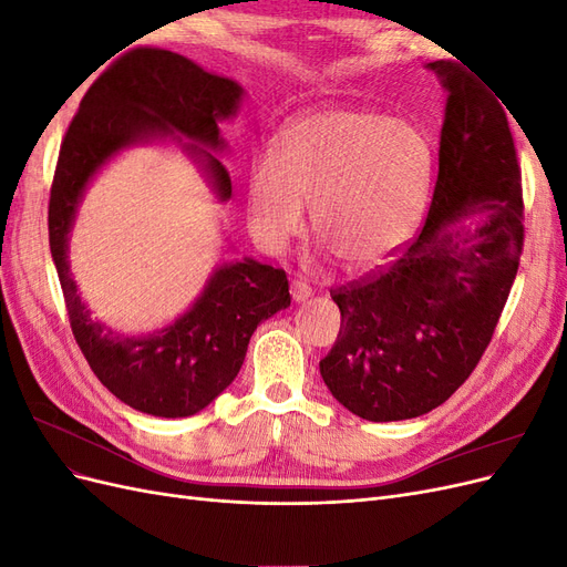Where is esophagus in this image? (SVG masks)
<instances>
[{
  "instance_id": "34e87169",
  "label": "esophagus",
  "mask_w": 567,
  "mask_h": 567,
  "mask_svg": "<svg viewBox=\"0 0 567 567\" xmlns=\"http://www.w3.org/2000/svg\"><path fill=\"white\" fill-rule=\"evenodd\" d=\"M290 296H293L296 302H305L307 298L312 296V288L307 286L305 281H293V284H290Z\"/></svg>"
}]
</instances>
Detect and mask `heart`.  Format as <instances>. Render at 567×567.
Instances as JSON below:
<instances>
[{"label":"heart","mask_w":567,"mask_h":567,"mask_svg":"<svg viewBox=\"0 0 567 567\" xmlns=\"http://www.w3.org/2000/svg\"><path fill=\"white\" fill-rule=\"evenodd\" d=\"M433 146L406 117L329 106L290 120L248 175V225L265 250L315 229L354 271L385 265L423 217Z\"/></svg>","instance_id":"obj_1"}]
</instances>
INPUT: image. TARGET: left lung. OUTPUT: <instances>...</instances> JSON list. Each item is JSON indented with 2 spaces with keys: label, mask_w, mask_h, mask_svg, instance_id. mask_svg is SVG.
Returning a JSON list of instances; mask_svg holds the SVG:
<instances>
[{
  "label": "left lung",
  "mask_w": 567,
  "mask_h": 567,
  "mask_svg": "<svg viewBox=\"0 0 567 567\" xmlns=\"http://www.w3.org/2000/svg\"><path fill=\"white\" fill-rule=\"evenodd\" d=\"M433 200L388 267L331 288L336 346L319 362L333 398L367 421L427 414L466 383L504 312L523 255V184L499 101L454 61ZM480 214L473 230L460 219Z\"/></svg>",
  "instance_id": "obj_1"
}]
</instances>
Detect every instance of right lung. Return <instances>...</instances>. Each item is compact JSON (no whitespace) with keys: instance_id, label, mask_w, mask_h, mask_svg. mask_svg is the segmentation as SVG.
Masks as SVG:
<instances>
[{"instance_id":"1","label":"right lung","mask_w":567,"mask_h":567,"mask_svg":"<svg viewBox=\"0 0 567 567\" xmlns=\"http://www.w3.org/2000/svg\"><path fill=\"white\" fill-rule=\"evenodd\" d=\"M241 96L234 80L205 73L175 51L136 47L82 96L59 151L49 248L75 342L120 402L151 416H192L236 379L257 323L290 305L286 271L255 260L219 265L192 310L163 331L134 338L92 319L71 277L68 234L84 186L120 148L175 132L213 151L225 148L217 123L236 113ZM188 151L203 158L219 200L231 198L227 167L198 146Z\"/></svg>"}]
</instances>
